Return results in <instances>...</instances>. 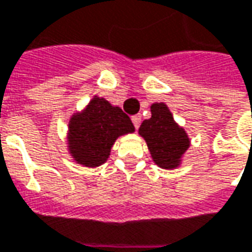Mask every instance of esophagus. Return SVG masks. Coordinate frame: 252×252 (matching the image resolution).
<instances>
[{"label": "esophagus", "mask_w": 252, "mask_h": 252, "mask_svg": "<svg viewBox=\"0 0 252 252\" xmlns=\"http://www.w3.org/2000/svg\"><path fill=\"white\" fill-rule=\"evenodd\" d=\"M140 121H142V116H140V114L132 116V123H133V126H135V128H136V129H138L139 126H140Z\"/></svg>", "instance_id": "obj_1"}]
</instances>
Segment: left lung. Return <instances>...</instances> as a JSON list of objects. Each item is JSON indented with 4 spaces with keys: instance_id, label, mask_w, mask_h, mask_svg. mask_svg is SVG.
Wrapping results in <instances>:
<instances>
[{
    "instance_id": "8db88e82",
    "label": "left lung",
    "mask_w": 252,
    "mask_h": 252,
    "mask_svg": "<svg viewBox=\"0 0 252 252\" xmlns=\"http://www.w3.org/2000/svg\"><path fill=\"white\" fill-rule=\"evenodd\" d=\"M139 133L149 146L154 162L163 169L179 166L181 156L189 147L187 133L176 124L162 102L151 106V119L142 123Z\"/></svg>"
}]
</instances>
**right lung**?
Listing matches in <instances>:
<instances>
[{"label":"right lung","instance_id":"add662e5","mask_svg":"<svg viewBox=\"0 0 252 252\" xmlns=\"http://www.w3.org/2000/svg\"><path fill=\"white\" fill-rule=\"evenodd\" d=\"M135 131L131 119L103 98H93L82 113L69 121V153L90 168L106 162L116 139Z\"/></svg>","mask_w":252,"mask_h":252}]
</instances>
